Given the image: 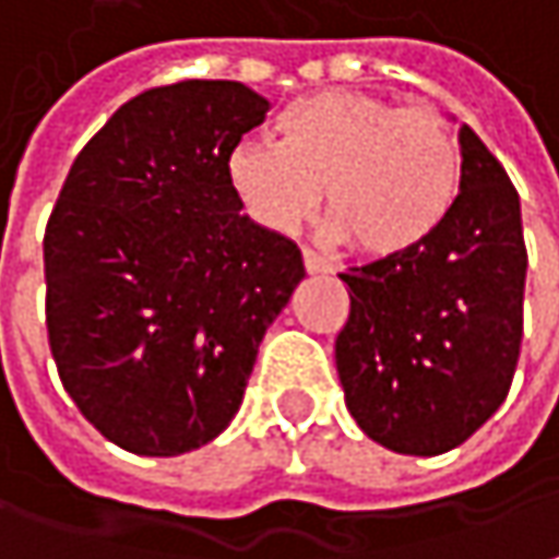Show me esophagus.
Instances as JSON below:
<instances>
[{"instance_id": "obj_1", "label": "esophagus", "mask_w": 559, "mask_h": 559, "mask_svg": "<svg viewBox=\"0 0 559 559\" xmlns=\"http://www.w3.org/2000/svg\"><path fill=\"white\" fill-rule=\"evenodd\" d=\"M304 269L310 272V275H325L329 272V262L319 255V252H312V249H304Z\"/></svg>"}]
</instances>
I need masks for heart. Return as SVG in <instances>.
<instances>
[{"label": "heart", "instance_id": "1", "mask_svg": "<svg viewBox=\"0 0 559 559\" xmlns=\"http://www.w3.org/2000/svg\"><path fill=\"white\" fill-rule=\"evenodd\" d=\"M227 177L252 221L287 234L319 205L338 237L370 259L420 247L452 209L462 148L433 107L364 91H316L278 119V145L240 142Z\"/></svg>", "mask_w": 559, "mask_h": 559}]
</instances>
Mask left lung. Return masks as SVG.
<instances>
[{"mask_svg": "<svg viewBox=\"0 0 559 559\" xmlns=\"http://www.w3.org/2000/svg\"><path fill=\"white\" fill-rule=\"evenodd\" d=\"M445 221L402 255L347 269L335 367L357 427L402 455L462 445L503 405L522 345L519 192L468 126Z\"/></svg>", "mask_w": 559, "mask_h": 559, "instance_id": "8db88e82", "label": "left lung"}]
</instances>
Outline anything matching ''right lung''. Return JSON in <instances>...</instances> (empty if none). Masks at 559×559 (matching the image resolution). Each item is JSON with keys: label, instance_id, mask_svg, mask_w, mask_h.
I'll list each match as a JSON object with an SVG mask.
<instances>
[{"label": "right lung", "instance_id": "1", "mask_svg": "<svg viewBox=\"0 0 559 559\" xmlns=\"http://www.w3.org/2000/svg\"><path fill=\"white\" fill-rule=\"evenodd\" d=\"M265 114L240 82L151 87L84 145L52 205V360L79 411L126 452L212 443L307 275L297 243L240 214L227 177Z\"/></svg>", "mask_w": 559, "mask_h": 559}]
</instances>
